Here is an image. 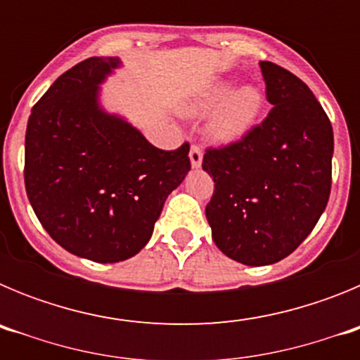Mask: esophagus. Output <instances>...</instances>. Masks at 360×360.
Returning <instances> with one entry per match:
<instances>
[{
  "instance_id": "obj_1",
  "label": "esophagus",
  "mask_w": 360,
  "mask_h": 360,
  "mask_svg": "<svg viewBox=\"0 0 360 360\" xmlns=\"http://www.w3.org/2000/svg\"><path fill=\"white\" fill-rule=\"evenodd\" d=\"M189 158H191V165H193V167H200V165H202L203 151H202V148H200L198 144H193V146H191Z\"/></svg>"
}]
</instances>
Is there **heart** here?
I'll use <instances>...</instances> for the list:
<instances>
[{"label": "heart", "mask_w": 360, "mask_h": 360, "mask_svg": "<svg viewBox=\"0 0 360 360\" xmlns=\"http://www.w3.org/2000/svg\"><path fill=\"white\" fill-rule=\"evenodd\" d=\"M224 103L216 111L212 119V133L218 139H236L243 135L256 120L257 113L262 110V95L254 88H241L234 91V84L231 82H218L209 88L202 95L196 108L198 110H209Z\"/></svg>", "instance_id": "b5f03b06"}]
</instances>
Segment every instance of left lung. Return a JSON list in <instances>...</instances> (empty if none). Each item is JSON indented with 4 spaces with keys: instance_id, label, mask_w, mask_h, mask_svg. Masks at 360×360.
I'll return each mask as SVG.
<instances>
[{
    "instance_id": "left-lung-1",
    "label": "left lung",
    "mask_w": 360,
    "mask_h": 360,
    "mask_svg": "<svg viewBox=\"0 0 360 360\" xmlns=\"http://www.w3.org/2000/svg\"><path fill=\"white\" fill-rule=\"evenodd\" d=\"M269 115L240 141L207 148L214 193L205 207L212 240L243 265L281 262L319 221L332 189L333 129L297 75L262 61Z\"/></svg>"
}]
</instances>
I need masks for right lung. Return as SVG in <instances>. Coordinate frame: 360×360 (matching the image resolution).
Wrapping results in <instances>:
<instances>
[{"label": "right lung", "instance_id": "obj_1", "mask_svg": "<svg viewBox=\"0 0 360 360\" xmlns=\"http://www.w3.org/2000/svg\"><path fill=\"white\" fill-rule=\"evenodd\" d=\"M115 57L84 59L32 108L25 187L52 240L75 256L117 263L153 234L164 202L191 169L189 142L165 151L97 104Z\"/></svg>", "mask_w": 360, "mask_h": 360}]
</instances>
